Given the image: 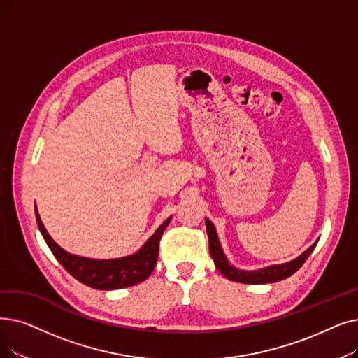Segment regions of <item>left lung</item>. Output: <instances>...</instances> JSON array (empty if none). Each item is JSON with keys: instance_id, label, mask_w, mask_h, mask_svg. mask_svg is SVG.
<instances>
[{"instance_id": "left-lung-1", "label": "left lung", "mask_w": 358, "mask_h": 358, "mask_svg": "<svg viewBox=\"0 0 358 358\" xmlns=\"http://www.w3.org/2000/svg\"><path fill=\"white\" fill-rule=\"evenodd\" d=\"M205 224H206V231L209 237V250L215 262V266L225 278H228L229 281H236L240 284H273L278 281H282V279L291 276L303 266V263L307 260L310 255H312L319 241L317 240L315 244L310 245L307 250L303 252L299 257H295L287 263H281V265H271L256 271H243L236 268L234 265H231L229 260L227 259L221 241L217 238L216 228L208 217H205Z\"/></svg>"}]
</instances>
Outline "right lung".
I'll list each match as a JSON object with an SVG mask.
<instances>
[{
	"label": "right lung",
	"mask_w": 358,
	"mask_h": 358,
	"mask_svg": "<svg viewBox=\"0 0 358 358\" xmlns=\"http://www.w3.org/2000/svg\"><path fill=\"white\" fill-rule=\"evenodd\" d=\"M35 213L41 234L57 260L77 281L95 289H120L133 287L148 279L155 265H157L159 255V240L171 221L169 216L148 238V241L130 256L118 259H90L71 255L66 252L63 247H59L48 234V231L45 229L36 208Z\"/></svg>",
	"instance_id": "obj_1"
}]
</instances>
